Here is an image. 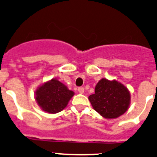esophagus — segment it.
<instances>
[{
  "label": "esophagus",
  "instance_id": "esophagus-1",
  "mask_svg": "<svg viewBox=\"0 0 157 157\" xmlns=\"http://www.w3.org/2000/svg\"><path fill=\"white\" fill-rule=\"evenodd\" d=\"M78 92L80 93H81V94H83V93H84V88H83V87H79L78 88Z\"/></svg>",
  "mask_w": 157,
  "mask_h": 157
}]
</instances>
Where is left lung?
<instances>
[{
    "mask_svg": "<svg viewBox=\"0 0 157 157\" xmlns=\"http://www.w3.org/2000/svg\"><path fill=\"white\" fill-rule=\"evenodd\" d=\"M93 108L103 118L112 119L122 115L129 108L131 94L122 83L102 78L95 87V93L89 96Z\"/></svg>",
    "mask_w": 157,
    "mask_h": 157,
    "instance_id": "8db88e82",
    "label": "left lung"
}]
</instances>
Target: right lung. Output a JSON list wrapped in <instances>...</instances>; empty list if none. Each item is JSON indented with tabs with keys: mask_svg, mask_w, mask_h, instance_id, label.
Segmentation results:
<instances>
[{
	"mask_svg": "<svg viewBox=\"0 0 157 157\" xmlns=\"http://www.w3.org/2000/svg\"><path fill=\"white\" fill-rule=\"evenodd\" d=\"M74 95V92L56 78L44 83L35 92L36 101L39 106L51 114L62 111Z\"/></svg>",
	"mask_w": 157,
	"mask_h": 157,
	"instance_id": "add662e5",
	"label": "right lung"
}]
</instances>
